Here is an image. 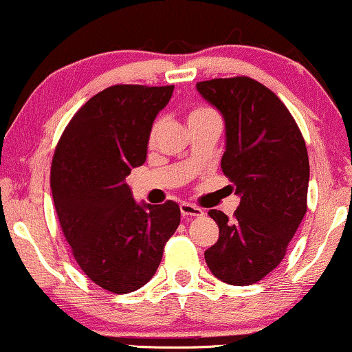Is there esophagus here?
<instances>
[{
    "instance_id": "obj_1",
    "label": "esophagus",
    "mask_w": 352,
    "mask_h": 352,
    "mask_svg": "<svg viewBox=\"0 0 352 352\" xmlns=\"http://www.w3.org/2000/svg\"><path fill=\"white\" fill-rule=\"evenodd\" d=\"M180 213H182V217L187 218V220H192V218L204 215V210L195 207V205H192V204H182L180 205Z\"/></svg>"
}]
</instances>
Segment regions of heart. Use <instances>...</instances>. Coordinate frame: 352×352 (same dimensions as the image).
<instances>
[{
  "instance_id": "1",
  "label": "heart",
  "mask_w": 352,
  "mask_h": 352,
  "mask_svg": "<svg viewBox=\"0 0 352 352\" xmlns=\"http://www.w3.org/2000/svg\"><path fill=\"white\" fill-rule=\"evenodd\" d=\"M204 120H220V119H218L217 112L212 111V109H208V107H197V109H193V111L190 112L188 117H187V124L204 122ZM159 129H160V122L153 124V127H152V131H151V142H153V140H155L157 134H159Z\"/></svg>"
}]
</instances>
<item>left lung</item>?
Listing matches in <instances>:
<instances>
[{
	"label": "left lung",
	"instance_id": "left-lung-1",
	"mask_svg": "<svg viewBox=\"0 0 352 352\" xmlns=\"http://www.w3.org/2000/svg\"><path fill=\"white\" fill-rule=\"evenodd\" d=\"M197 91L223 117L221 170L240 197L233 218L208 212L220 236L205 261L218 280L248 286L281 263L305 217L308 151L285 104L254 79L204 80Z\"/></svg>",
	"mask_w": 352,
	"mask_h": 352
}]
</instances>
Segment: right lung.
<instances>
[{
	"mask_svg": "<svg viewBox=\"0 0 352 352\" xmlns=\"http://www.w3.org/2000/svg\"><path fill=\"white\" fill-rule=\"evenodd\" d=\"M173 86L104 89L64 129L51 165L60 228L87 278L111 293L142 288L180 223L175 201L137 204L125 184L147 157L157 114Z\"/></svg>",
	"mask_w": 352,
	"mask_h": 352,
	"instance_id": "1",
	"label": "right lung"
}]
</instances>
